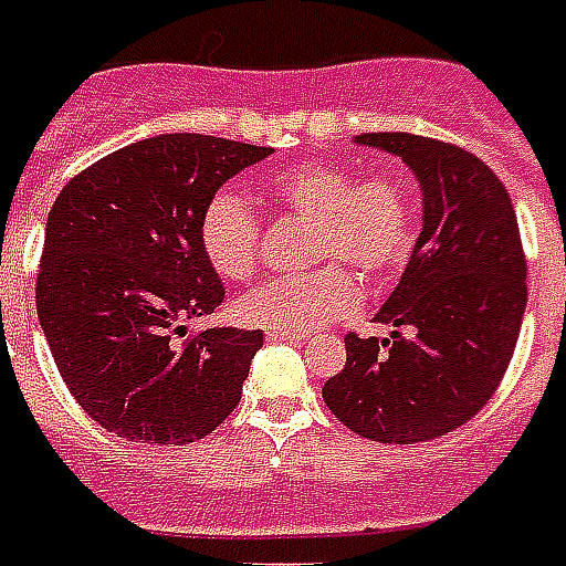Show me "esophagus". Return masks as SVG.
I'll list each match as a JSON object with an SVG mask.
<instances>
[{
	"label": "esophagus",
	"instance_id": "esophagus-1",
	"mask_svg": "<svg viewBox=\"0 0 566 566\" xmlns=\"http://www.w3.org/2000/svg\"><path fill=\"white\" fill-rule=\"evenodd\" d=\"M266 340H287V344H302L305 335H291V332H266Z\"/></svg>",
	"mask_w": 566,
	"mask_h": 566
}]
</instances>
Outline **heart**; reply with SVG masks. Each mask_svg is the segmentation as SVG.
<instances>
[{
	"label": "heart",
	"instance_id": "1",
	"mask_svg": "<svg viewBox=\"0 0 566 566\" xmlns=\"http://www.w3.org/2000/svg\"><path fill=\"white\" fill-rule=\"evenodd\" d=\"M275 205L312 219L308 273L279 275L245 293L237 314L266 332L308 335L359 308L365 282H382L407 264L418 237V207L412 189L395 171H356L332 159H305L284 168L266 187ZM198 243L207 264L228 282H245L258 270L261 222L243 198L219 189L201 210ZM342 263L338 265L337 261Z\"/></svg>",
	"mask_w": 566,
	"mask_h": 566
}]
</instances>
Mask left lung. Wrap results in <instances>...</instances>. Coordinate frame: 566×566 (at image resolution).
<instances>
[{
    "label": "left lung",
    "instance_id": "left-lung-1",
    "mask_svg": "<svg viewBox=\"0 0 566 566\" xmlns=\"http://www.w3.org/2000/svg\"><path fill=\"white\" fill-rule=\"evenodd\" d=\"M356 142L412 168L424 226L374 317L395 332L347 335V365L326 379L323 400L370 442L416 446L478 416L502 382L528 300L523 240L504 184L469 150L412 133Z\"/></svg>",
    "mask_w": 566,
    "mask_h": 566
}]
</instances>
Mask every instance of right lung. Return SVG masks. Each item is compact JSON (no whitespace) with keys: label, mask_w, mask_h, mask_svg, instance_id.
Listing matches in <instances>:
<instances>
[{"label":"right lung","mask_w":566,"mask_h":566,"mask_svg":"<svg viewBox=\"0 0 566 566\" xmlns=\"http://www.w3.org/2000/svg\"><path fill=\"white\" fill-rule=\"evenodd\" d=\"M273 150L201 133L133 142L80 171L46 216L38 317L88 416L127 442L184 446L240 403L261 329L187 335L226 287L198 243L201 210Z\"/></svg>","instance_id":"add662e5"}]
</instances>
